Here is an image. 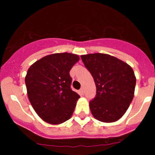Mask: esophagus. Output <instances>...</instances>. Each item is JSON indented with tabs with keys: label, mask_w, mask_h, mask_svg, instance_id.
<instances>
[{
	"label": "esophagus",
	"mask_w": 155,
	"mask_h": 155,
	"mask_svg": "<svg viewBox=\"0 0 155 155\" xmlns=\"http://www.w3.org/2000/svg\"><path fill=\"white\" fill-rule=\"evenodd\" d=\"M79 93L81 94V95H84V89L83 88H81L79 90Z\"/></svg>",
	"instance_id": "obj_1"
}]
</instances>
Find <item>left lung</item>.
I'll use <instances>...</instances> for the list:
<instances>
[{
  "instance_id": "left-lung-1",
  "label": "left lung",
  "mask_w": 155,
  "mask_h": 155,
  "mask_svg": "<svg viewBox=\"0 0 155 155\" xmlns=\"http://www.w3.org/2000/svg\"><path fill=\"white\" fill-rule=\"evenodd\" d=\"M94 79L96 96L90 102L96 120L110 123L122 118L134 97L136 78L125 62L103 53L81 55Z\"/></svg>"
}]
</instances>
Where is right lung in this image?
Masks as SVG:
<instances>
[{
    "mask_svg": "<svg viewBox=\"0 0 155 155\" xmlns=\"http://www.w3.org/2000/svg\"><path fill=\"white\" fill-rule=\"evenodd\" d=\"M79 60L77 54L55 53L28 68L25 79L28 99L44 122L60 124L72 117L80 96L71 89L69 72Z\"/></svg>",
    "mask_w": 155,
    "mask_h": 155,
    "instance_id": "right-lung-1",
    "label": "right lung"
}]
</instances>
